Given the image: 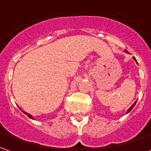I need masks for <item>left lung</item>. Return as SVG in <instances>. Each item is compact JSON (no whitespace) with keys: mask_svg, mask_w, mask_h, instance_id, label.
Instances as JSON below:
<instances>
[{"mask_svg":"<svg viewBox=\"0 0 151 151\" xmlns=\"http://www.w3.org/2000/svg\"><path fill=\"white\" fill-rule=\"evenodd\" d=\"M124 52H127V53H129V52H127L126 50H125V51H124ZM133 59L135 60H136V62H137V60L135 59V57H133ZM135 104H136V102H135V103H134V104H133L132 105V107H131V108H130L129 109V110H128V111H127V113H129V111H131V110H132V109H133V107H134V105H135Z\"/></svg>","mask_w":151,"mask_h":151,"instance_id":"1","label":"left lung"}]
</instances>
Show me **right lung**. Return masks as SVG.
<instances>
[{"label": "right lung", "instance_id": "add662e5", "mask_svg": "<svg viewBox=\"0 0 151 151\" xmlns=\"http://www.w3.org/2000/svg\"><path fill=\"white\" fill-rule=\"evenodd\" d=\"M23 112H24L25 114H27V116H28V117H30V118H31V119H34V118H33V116H31V115H30V114L27 113V112H25V111H23Z\"/></svg>", "mask_w": 151, "mask_h": 151}]
</instances>
